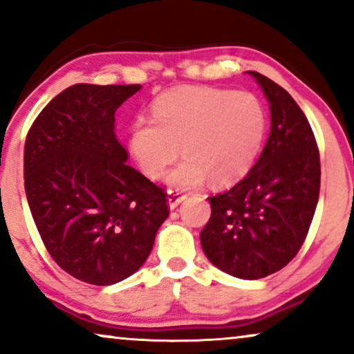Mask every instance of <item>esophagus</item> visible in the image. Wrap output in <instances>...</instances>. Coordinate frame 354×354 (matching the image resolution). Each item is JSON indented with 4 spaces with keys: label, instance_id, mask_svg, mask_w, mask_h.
Instances as JSON below:
<instances>
[{
    "label": "esophagus",
    "instance_id": "34e87169",
    "mask_svg": "<svg viewBox=\"0 0 354 354\" xmlns=\"http://www.w3.org/2000/svg\"><path fill=\"white\" fill-rule=\"evenodd\" d=\"M186 200V194H181L178 189H169L168 191V203H169V208H176L181 201Z\"/></svg>",
    "mask_w": 354,
    "mask_h": 354
}]
</instances>
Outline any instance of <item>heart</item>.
<instances>
[{
  "instance_id": "obj_1",
  "label": "heart",
  "mask_w": 354,
  "mask_h": 354,
  "mask_svg": "<svg viewBox=\"0 0 354 354\" xmlns=\"http://www.w3.org/2000/svg\"><path fill=\"white\" fill-rule=\"evenodd\" d=\"M151 118L131 128V149L146 176L169 173L174 186H196L206 176L214 185L238 181L250 171L266 135V111L254 95L216 88L185 86L153 103Z\"/></svg>"
}]
</instances>
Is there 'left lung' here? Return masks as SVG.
<instances>
[{
  "label": "left lung",
  "instance_id": "1",
  "mask_svg": "<svg viewBox=\"0 0 354 354\" xmlns=\"http://www.w3.org/2000/svg\"><path fill=\"white\" fill-rule=\"evenodd\" d=\"M250 75L270 101V138L246 178L208 198L211 216L200 238L219 270L259 279L286 266L303 246L318 205L321 166L311 126L290 93L259 73Z\"/></svg>",
  "mask_w": 354,
  "mask_h": 354
}]
</instances>
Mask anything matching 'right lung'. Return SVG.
I'll return each mask as SVG.
<instances>
[{
  "instance_id": "1",
  "label": "right lung",
  "mask_w": 354,
  "mask_h": 354,
  "mask_svg": "<svg viewBox=\"0 0 354 354\" xmlns=\"http://www.w3.org/2000/svg\"><path fill=\"white\" fill-rule=\"evenodd\" d=\"M141 84L78 83L41 109L24 141V191L61 270L108 286L140 270L169 214L168 193L126 163L116 109Z\"/></svg>"
}]
</instances>
